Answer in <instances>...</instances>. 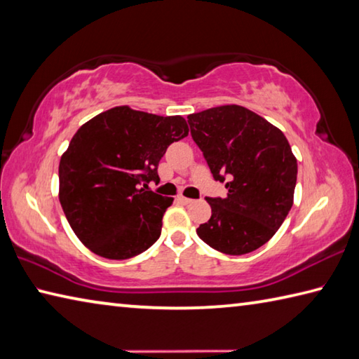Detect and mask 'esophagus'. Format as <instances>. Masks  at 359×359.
<instances>
[{
	"mask_svg": "<svg viewBox=\"0 0 359 359\" xmlns=\"http://www.w3.org/2000/svg\"><path fill=\"white\" fill-rule=\"evenodd\" d=\"M178 200L182 203V205H189V203H192V200H191V198H187V197H182V195H180Z\"/></svg>",
	"mask_w": 359,
	"mask_h": 359,
	"instance_id": "1",
	"label": "esophagus"
}]
</instances>
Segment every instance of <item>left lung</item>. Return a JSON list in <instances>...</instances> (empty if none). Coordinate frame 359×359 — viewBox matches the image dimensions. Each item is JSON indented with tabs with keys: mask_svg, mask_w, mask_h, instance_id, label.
<instances>
[{
	"mask_svg": "<svg viewBox=\"0 0 359 359\" xmlns=\"http://www.w3.org/2000/svg\"><path fill=\"white\" fill-rule=\"evenodd\" d=\"M191 134L225 198H206L211 219L197 234L225 255L255 252L273 238L294 205L297 159L281 130L238 104L187 116Z\"/></svg>",
	"mask_w": 359,
	"mask_h": 359,
	"instance_id": "8db88e82",
	"label": "left lung"
}]
</instances>
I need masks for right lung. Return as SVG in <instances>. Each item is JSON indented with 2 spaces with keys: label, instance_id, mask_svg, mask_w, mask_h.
<instances>
[{
  "label": "right lung",
  "instance_id": "right-lung-1",
  "mask_svg": "<svg viewBox=\"0 0 359 359\" xmlns=\"http://www.w3.org/2000/svg\"><path fill=\"white\" fill-rule=\"evenodd\" d=\"M181 116L117 106L79 128L59 162V201L73 233L107 259L133 258L161 236L172 197L148 191L167 147L184 139Z\"/></svg>",
  "mask_w": 359,
  "mask_h": 359
}]
</instances>
